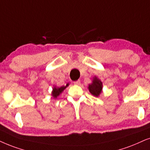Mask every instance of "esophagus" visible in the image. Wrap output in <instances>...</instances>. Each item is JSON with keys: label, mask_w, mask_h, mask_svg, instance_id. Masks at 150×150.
Wrapping results in <instances>:
<instances>
[{"label": "esophagus", "mask_w": 150, "mask_h": 150, "mask_svg": "<svg viewBox=\"0 0 150 150\" xmlns=\"http://www.w3.org/2000/svg\"><path fill=\"white\" fill-rule=\"evenodd\" d=\"M73 84H75V85L80 84V80H77V81H73Z\"/></svg>", "instance_id": "34e87169"}]
</instances>
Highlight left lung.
I'll list each match as a JSON object with an SVG mask.
<instances>
[{"mask_svg":"<svg viewBox=\"0 0 150 150\" xmlns=\"http://www.w3.org/2000/svg\"><path fill=\"white\" fill-rule=\"evenodd\" d=\"M102 81L98 79L97 77H95L93 81V83L91 84H89L88 89L89 91L91 92V93L94 96L98 97V96L100 94V93L102 91Z\"/></svg>","mask_w":150,"mask_h":150,"instance_id":"8db88e82","label":"left lung"}]
</instances>
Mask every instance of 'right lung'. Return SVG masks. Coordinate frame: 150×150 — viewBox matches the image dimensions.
<instances>
[{
    "label": "right lung",
    "instance_id": "right-lung-1",
    "mask_svg": "<svg viewBox=\"0 0 150 150\" xmlns=\"http://www.w3.org/2000/svg\"><path fill=\"white\" fill-rule=\"evenodd\" d=\"M68 86H69V84H66V86H61L60 88H56V87H54V88H53V91H52V95L53 97L54 98L57 97L63 91L64 89H65Z\"/></svg>",
    "mask_w": 150,
    "mask_h": 150
}]
</instances>
